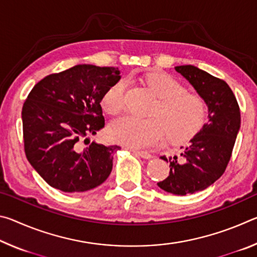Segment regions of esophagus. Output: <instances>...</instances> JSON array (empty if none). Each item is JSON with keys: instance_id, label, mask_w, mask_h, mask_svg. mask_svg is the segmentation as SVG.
<instances>
[{"instance_id": "esophagus-1", "label": "esophagus", "mask_w": 257, "mask_h": 257, "mask_svg": "<svg viewBox=\"0 0 257 257\" xmlns=\"http://www.w3.org/2000/svg\"><path fill=\"white\" fill-rule=\"evenodd\" d=\"M135 154L136 155H138V156H141L142 159H146V160H149V159H151L152 158V155L150 154V153H147V152H144V151H138V150H132Z\"/></svg>"}]
</instances>
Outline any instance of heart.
<instances>
[{"label": "heart", "mask_w": 257, "mask_h": 257, "mask_svg": "<svg viewBox=\"0 0 257 257\" xmlns=\"http://www.w3.org/2000/svg\"><path fill=\"white\" fill-rule=\"evenodd\" d=\"M146 84L160 98L152 112L153 118L142 120L123 115L108 125V136L118 144L132 149H146L168 136L173 143L193 138L206 121L205 101L197 94L187 93L179 81L164 72H152L146 76ZM127 81L114 82L102 97V106L110 114L124 107Z\"/></svg>", "instance_id": "1"}]
</instances>
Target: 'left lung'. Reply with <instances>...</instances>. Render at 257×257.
I'll return each instance as SVG.
<instances>
[{"label": "left lung", "mask_w": 257, "mask_h": 257, "mask_svg": "<svg viewBox=\"0 0 257 257\" xmlns=\"http://www.w3.org/2000/svg\"><path fill=\"white\" fill-rule=\"evenodd\" d=\"M175 69L190 82L208 108V122L190 139L188 146L181 147V158H161L170 163V173L158 186L184 196L206 189L223 175L240 128V110L224 80L194 66Z\"/></svg>", "instance_id": "8db88e82"}]
</instances>
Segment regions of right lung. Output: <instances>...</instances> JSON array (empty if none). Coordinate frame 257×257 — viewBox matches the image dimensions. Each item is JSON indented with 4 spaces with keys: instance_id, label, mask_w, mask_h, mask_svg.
Here are the masks:
<instances>
[{
    "instance_id": "1",
    "label": "right lung",
    "mask_w": 257,
    "mask_h": 257,
    "mask_svg": "<svg viewBox=\"0 0 257 257\" xmlns=\"http://www.w3.org/2000/svg\"><path fill=\"white\" fill-rule=\"evenodd\" d=\"M120 78L118 68L78 64L43 78L29 93L21 112L25 153L51 187L80 193L110 176L120 146L90 143L89 136L105 124L102 97Z\"/></svg>"
}]
</instances>
